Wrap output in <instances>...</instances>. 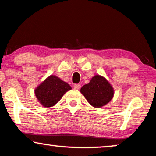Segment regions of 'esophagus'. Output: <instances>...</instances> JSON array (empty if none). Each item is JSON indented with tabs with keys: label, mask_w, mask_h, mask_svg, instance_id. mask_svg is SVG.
I'll return each instance as SVG.
<instances>
[{
	"label": "esophagus",
	"mask_w": 156,
	"mask_h": 156,
	"mask_svg": "<svg viewBox=\"0 0 156 156\" xmlns=\"http://www.w3.org/2000/svg\"><path fill=\"white\" fill-rule=\"evenodd\" d=\"M80 87V85L79 84H75L74 85H73V88L75 89H79Z\"/></svg>",
	"instance_id": "esophagus-1"
}]
</instances>
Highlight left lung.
Returning <instances> with one entry per match:
<instances>
[{
  "label": "left lung",
  "instance_id": "8db88e82",
  "mask_svg": "<svg viewBox=\"0 0 156 156\" xmlns=\"http://www.w3.org/2000/svg\"><path fill=\"white\" fill-rule=\"evenodd\" d=\"M80 92L89 103L96 108H100L109 103L114 95L111 84L100 75L94 76L89 83L82 87Z\"/></svg>",
  "mask_w": 156,
  "mask_h": 156
}]
</instances>
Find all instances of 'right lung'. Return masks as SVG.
Wrapping results in <instances>:
<instances>
[{
	"label": "right lung",
	"mask_w": 156,
	"mask_h": 156,
	"mask_svg": "<svg viewBox=\"0 0 156 156\" xmlns=\"http://www.w3.org/2000/svg\"><path fill=\"white\" fill-rule=\"evenodd\" d=\"M72 89L69 84L56 76L51 75L35 89L38 102L44 107H51L61 99L66 92Z\"/></svg>",
	"instance_id": "1"
}]
</instances>
